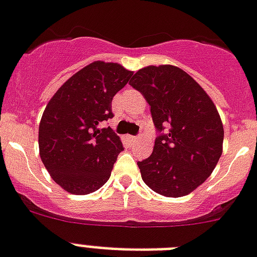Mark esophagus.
<instances>
[{
  "label": "esophagus",
  "mask_w": 257,
  "mask_h": 257,
  "mask_svg": "<svg viewBox=\"0 0 257 257\" xmlns=\"http://www.w3.org/2000/svg\"><path fill=\"white\" fill-rule=\"evenodd\" d=\"M128 140L131 142H136L139 141V137H137V136H128Z\"/></svg>",
  "instance_id": "34e87169"
}]
</instances>
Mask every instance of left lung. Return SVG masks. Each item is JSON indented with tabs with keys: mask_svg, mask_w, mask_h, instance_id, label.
Masks as SVG:
<instances>
[{
	"mask_svg": "<svg viewBox=\"0 0 257 257\" xmlns=\"http://www.w3.org/2000/svg\"><path fill=\"white\" fill-rule=\"evenodd\" d=\"M129 85L145 96L159 132L152 155L137 163L142 180L166 197L188 195L210 176L222 154L223 125L214 103L174 65L140 69Z\"/></svg>",
	"mask_w": 257,
	"mask_h": 257,
	"instance_id": "1",
	"label": "left lung"
}]
</instances>
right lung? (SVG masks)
I'll return each instance as SVG.
<instances>
[{
  "label": "right lung",
  "mask_w": 257,
  "mask_h": 257,
  "mask_svg": "<svg viewBox=\"0 0 257 257\" xmlns=\"http://www.w3.org/2000/svg\"><path fill=\"white\" fill-rule=\"evenodd\" d=\"M133 72L115 62L94 61L72 75L51 98L39 125V153L49 175L74 195L98 191L124 150L111 128L112 99Z\"/></svg>",
  "instance_id": "obj_1"
}]
</instances>
